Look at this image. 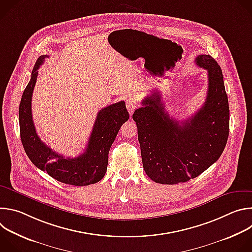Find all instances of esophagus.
Returning a JSON list of instances; mask_svg holds the SVG:
<instances>
[{
  "instance_id": "34e87169",
  "label": "esophagus",
  "mask_w": 252,
  "mask_h": 252,
  "mask_svg": "<svg viewBox=\"0 0 252 252\" xmlns=\"http://www.w3.org/2000/svg\"><path fill=\"white\" fill-rule=\"evenodd\" d=\"M137 104H138V103H137V99H136L134 96L129 95V96H127V97L126 98V109H127V111H128V113H129L130 116H131L132 113L136 110Z\"/></svg>"
}]
</instances>
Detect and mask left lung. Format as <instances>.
Segmentation results:
<instances>
[{"mask_svg":"<svg viewBox=\"0 0 252 252\" xmlns=\"http://www.w3.org/2000/svg\"><path fill=\"white\" fill-rule=\"evenodd\" d=\"M195 63L207 70L202 107L179 123L165 112L158 91L141 101L132 115L137 126L142 165L155 183L176 185L198 176L221 156L229 134V106L220 64L209 55Z\"/></svg>","mask_w":252,"mask_h":252,"instance_id":"obj_1","label":"left lung"}]
</instances>
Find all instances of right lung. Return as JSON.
<instances>
[{
	"instance_id": "1",
	"label": "right lung",
	"mask_w": 252,
	"mask_h": 252,
	"mask_svg": "<svg viewBox=\"0 0 252 252\" xmlns=\"http://www.w3.org/2000/svg\"><path fill=\"white\" fill-rule=\"evenodd\" d=\"M48 55L35 62L31 80L26 87L19 107L20 132L24 150L31 161L58 182L84 187L99 182L104 176L109 161V152L116 136L128 118L124 100L101 109L95 119L86 151L77 158H64L54 152L41 140L32 116V95L37 82L38 68Z\"/></svg>"
}]
</instances>
